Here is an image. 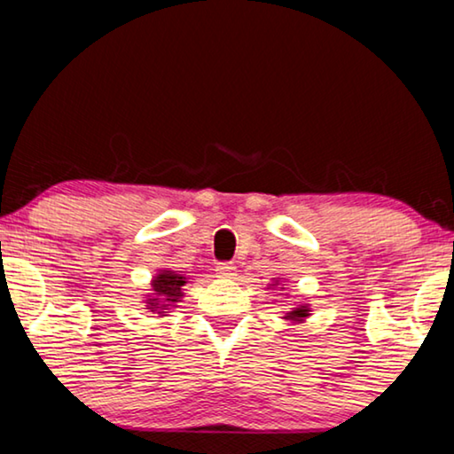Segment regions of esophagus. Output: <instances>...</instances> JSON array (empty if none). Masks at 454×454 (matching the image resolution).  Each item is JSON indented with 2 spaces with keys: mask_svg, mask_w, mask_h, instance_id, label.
<instances>
[{
  "mask_svg": "<svg viewBox=\"0 0 454 454\" xmlns=\"http://www.w3.org/2000/svg\"><path fill=\"white\" fill-rule=\"evenodd\" d=\"M235 270V266L231 262H219L216 264V275L219 277H231Z\"/></svg>",
  "mask_w": 454,
  "mask_h": 454,
  "instance_id": "esophagus-1",
  "label": "esophagus"
}]
</instances>
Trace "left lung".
<instances>
[{
	"mask_svg": "<svg viewBox=\"0 0 454 454\" xmlns=\"http://www.w3.org/2000/svg\"><path fill=\"white\" fill-rule=\"evenodd\" d=\"M308 312H309V309L306 306H301V308H295L294 312H289L287 316H285V318H289V320H303L308 316Z\"/></svg>",
	"mask_w": 454,
	"mask_h": 454,
	"instance_id": "obj_1",
	"label": "left lung"
}]
</instances>
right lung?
<instances>
[{"instance_id": "right-lung-1", "label": "right lung", "mask_w": 454, "mask_h": 454, "mask_svg": "<svg viewBox=\"0 0 454 454\" xmlns=\"http://www.w3.org/2000/svg\"><path fill=\"white\" fill-rule=\"evenodd\" d=\"M182 285H185V277L177 275V272H159L153 281L154 294L151 295V300L146 301L148 309H151V312L165 314L163 309L173 306V303H177L179 297H182Z\"/></svg>"}]
</instances>
